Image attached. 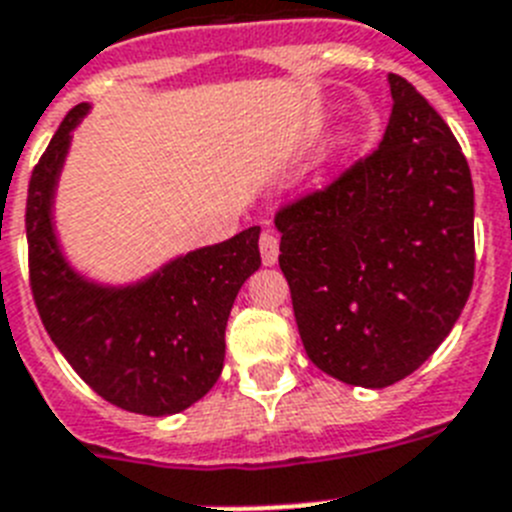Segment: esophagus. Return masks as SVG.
Here are the masks:
<instances>
[{
  "label": "esophagus",
  "instance_id": "obj_1",
  "mask_svg": "<svg viewBox=\"0 0 512 512\" xmlns=\"http://www.w3.org/2000/svg\"><path fill=\"white\" fill-rule=\"evenodd\" d=\"M278 237L275 234H270V231H265L260 237V255H262V265H275L278 262Z\"/></svg>",
  "mask_w": 512,
  "mask_h": 512
}]
</instances>
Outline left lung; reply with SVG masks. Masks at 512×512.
Masks as SVG:
<instances>
[{
	"label": "left lung",
	"mask_w": 512,
	"mask_h": 512,
	"mask_svg": "<svg viewBox=\"0 0 512 512\" xmlns=\"http://www.w3.org/2000/svg\"><path fill=\"white\" fill-rule=\"evenodd\" d=\"M391 115L371 157L275 216L306 355L384 389L428 361L474 283V185L451 128L389 74Z\"/></svg>",
	"instance_id": "obj_1"
}]
</instances>
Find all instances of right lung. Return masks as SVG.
Wrapping results in <instances>:
<instances>
[{
  "instance_id": "obj_1",
  "label": "right lung",
  "mask_w": 512,
  "mask_h": 512,
  "mask_svg": "<svg viewBox=\"0 0 512 512\" xmlns=\"http://www.w3.org/2000/svg\"><path fill=\"white\" fill-rule=\"evenodd\" d=\"M90 110L79 102L66 115L30 177L33 299L53 345L102 399L136 415H175L219 381L229 311L260 268V226L172 257L136 283L110 286L79 273L61 250L53 203L71 133Z\"/></svg>"
}]
</instances>
